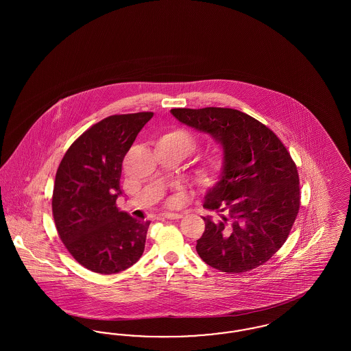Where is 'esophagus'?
<instances>
[{"label": "esophagus", "instance_id": "obj_1", "mask_svg": "<svg viewBox=\"0 0 351 351\" xmlns=\"http://www.w3.org/2000/svg\"><path fill=\"white\" fill-rule=\"evenodd\" d=\"M160 217L168 218V219H179V218L183 217V215H179V213H163V215H160Z\"/></svg>", "mask_w": 351, "mask_h": 351}]
</instances>
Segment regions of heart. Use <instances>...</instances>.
I'll list each match as a JSON object with an SVG mask.
<instances>
[{"label":"heart","mask_w":351,"mask_h":351,"mask_svg":"<svg viewBox=\"0 0 351 351\" xmlns=\"http://www.w3.org/2000/svg\"><path fill=\"white\" fill-rule=\"evenodd\" d=\"M158 143H169V145H176L184 151L185 155H188L189 152L196 149L197 141L193 136V134L189 133L185 129H172L167 133L163 134L159 136ZM223 152L221 150H215L206 155H204L202 158L199 159L195 171H193V179L197 184H200L202 186H208L212 184L216 183L222 168H223Z\"/></svg>","instance_id":"b5f03b06"}]
</instances>
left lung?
I'll return each instance as SVG.
<instances>
[{"mask_svg":"<svg viewBox=\"0 0 351 351\" xmlns=\"http://www.w3.org/2000/svg\"><path fill=\"white\" fill-rule=\"evenodd\" d=\"M210 134L223 150L218 182L205 196V230L196 250L210 267L241 274L262 266L287 241L300 209L298 167L266 125L230 108L171 109Z\"/></svg>","mask_w":351,"mask_h":351,"instance_id":"obj_1","label":"left lung"}]
</instances>
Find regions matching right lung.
<instances>
[{
  "label": "right lung",
  "instance_id": "right-lung-1",
  "mask_svg": "<svg viewBox=\"0 0 351 351\" xmlns=\"http://www.w3.org/2000/svg\"><path fill=\"white\" fill-rule=\"evenodd\" d=\"M152 112L114 114L84 132L56 171L52 216L68 252L93 272L132 267L145 250L150 221L119 212L122 162Z\"/></svg>",
  "mask_w": 351,
  "mask_h": 351
}]
</instances>
